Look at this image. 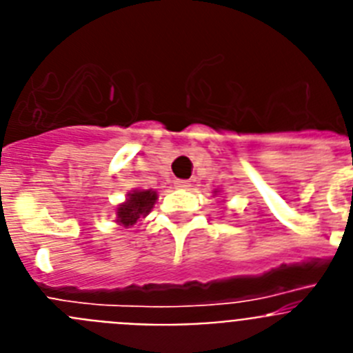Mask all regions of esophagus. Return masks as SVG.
<instances>
[{
	"mask_svg": "<svg viewBox=\"0 0 353 353\" xmlns=\"http://www.w3.org/2000/svg\"><path fill=\"white\" fill-rule=\"evenodd\" d=\"M174 187H176V189H189V187H191V182H189V180H174Z\"/></svg>",
	"mask_w": 353,
	"mask_h": 353,
	"instance_id": "1",
	"label": "esophagus"
}]
</instances>
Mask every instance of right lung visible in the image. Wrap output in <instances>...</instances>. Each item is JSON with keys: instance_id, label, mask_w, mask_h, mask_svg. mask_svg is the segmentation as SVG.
I'll return each mask as SVG.
<instances>
[{"instance_id": "1", "label": "right lung", "mask_w": 353, "mask_h": 353, "mask_svg": "<svg viewBox=\"0 0 353 353\" xmlns=\"http://www.w3.org/2000/svg\"><path fill=\"white\" fill-rule=\"evenodd\" d=\"M157 194L154 191H134L117 210V221L121 226H134L154 207Z\"/></svg>"}]
</instances>
